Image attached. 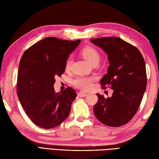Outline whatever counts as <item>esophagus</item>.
<instances>
[{"label":"esophagus","instance_id":"34e87169","mask_svg":"<svg viewBox=\"0 0 159 159\" xmlns=\"http://www.w3.org/2000/svg\"><path fill=\"white\" fill-rule=\"evenodd\" d=\"M78 96L79 97H85L86 96H87V93L83 92H78Z\"/></svg>","mask_w":159,"mask_h":159}]
</instances>
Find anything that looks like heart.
Segmentation results:
<instances>
[{
  "mask_svg": "<svg viewBox=\"0 0 159 159\" xmlns=\"http://www.w3.org/2000/svg\"><path fill=\"white\" fill-rule=\"evenodd\" d=\"M81 55L87 61L92 64L93 62L99 61L100 55L98 50L93 48L92 46H86L83 48L81 50ZM72 61L70 58H68L66 60V69L68 70ZM96 76H78L76 79H74L72 81L73 85L82 90L87 91L89 90L92 87L93 83L96 80Z\"/></svg>",
  "mask_w": 159,
  "mask_h": 159,
  "instance_id": "heart-1",
  "label": "heart"
}]
</instances>
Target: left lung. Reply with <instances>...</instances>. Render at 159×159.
Wrapping results in <instances>:
<instances>
[{
  "label": "left lung",
  "instance_id": "1",
  "mask_svg": "<svg viewBox=\"0 0 159 159\" xmlns=\"http://www.w3.org/2000/svg\"><path fill=\"white\" fill-rule=\"evenodd\" d=\"M108 55V72L100 80L102 88L110 86L111 97L97 93L93 113L101 123L112 127L127 124L139 109L147 85L146 64L135 46L120 38L91 39Z\"/></svg>",
  "mask_w": 159,
  "mask_h": 159
}]
</instances>
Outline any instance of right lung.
<instances>
[{
  "label": "right lung",
  "instance_id": "add662e5",
  "mask_svg": "<svg viewBox=\"0 0 159 159\" xmlns=\"http://www.w3.org/2000/svg\"><path fill=\"white\" fill-rule=\"evenodd\" d=\"M80 42L49 37L24 52L19 63L17 93L30 119L38 126L50 129L68 117L76 93L68 87L56 93L55 77L66 70L69 55Z\"/></svg>",
  "mask_w": 159,
  "mask_h": 159
}]
</instances>
